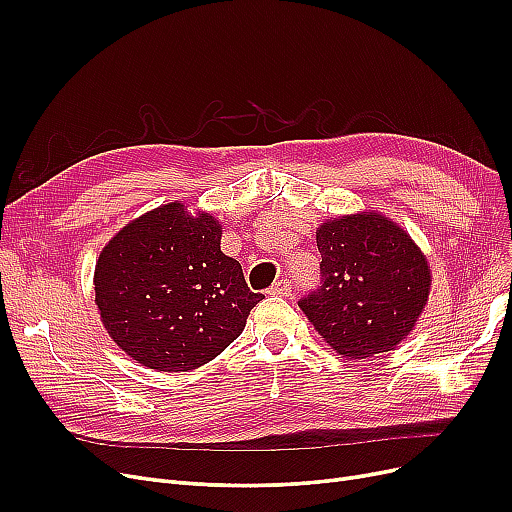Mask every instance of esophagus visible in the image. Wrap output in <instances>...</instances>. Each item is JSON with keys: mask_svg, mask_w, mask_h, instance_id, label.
<instances>
[{"mask_svg": "<svg viewBox=\"0 0 512 512\" xmlns=\"http://www.w3.org/2000/svg\"><path fill=\"white\" fill-rule=\"evenodd\" d=\"M292 292V284L288 280H278L274 282V286L270 288V294H274V297H288V294Z\"/></svg>", "mask_w": 512, "mask_h": 512, "instance_id": "1", "label": "esophagus"}]
</instances>
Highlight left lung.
<instances>
[{
  "instance_id": "left-lung-1",
  "label": "left lung",
  "mask_w": 512,
  "mask_h": 512,
  "mask_svg": "<svg viewBox=\"0 0 512 512\" xmlns=\"http://www.w3.org/2000/svg\"><path fill=\"white\" fill-rule=\"evenodd\" d=\"M319 286L299 301L336 353L365 359L392 351L421 315L432 276L411 236L375 213L317 230Z\"/></svg>"
}]
</instances>
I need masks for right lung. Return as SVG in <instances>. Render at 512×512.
<instances>
[{
    "label": "right lung",
    "instance_id": "obj_1",
    "mask_svg": "<svg viewBox=\"0 0 512 512\" xmlns=\"http://www.w3.org/2000/svg\"><path fill=\"white\" fill-rule=\"evenodd\" d=\"M222 226L170 203L124 226L95 265V303L114 342L159 371L218 357L263 299L236 259L220 251Z\"/></svg>",
    "mask_w": 512,
    "mask_h": 512
}]
</instances>
